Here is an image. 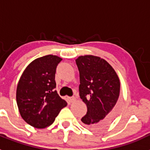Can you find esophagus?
<instances>
[{
    "label": "esophagus",
    "instance_id": "1",
    "mask_svg": "<svg viewBox=\"0 0 150 150\" xmlns=\"http://www.w3.org/2000/svg\"><path fill=\"white\" fill-rule=\"evenodd\" d=\"M76 100V98H75V97H69L68 98V100L69 102H71V103H72V102H74V100Z\"/></svg>",
    "mask_w": 150,
    "mask_h": 150
}]
</instances>
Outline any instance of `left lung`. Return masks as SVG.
Instances as JSON below:
<instances>
[{
  "label": "left lung",
  "instance_id": "8db88e82",
  "mask_svg": "<svg viewBox=\"0 0 150 150\" xmlns=\"http://www.w3.org/2000/svg\"><path fill=\"white\" fill-rule=\"evenodd\" d=\"M76 63L79 96L87 106L81 121L91 129H102L113 120L119 110L120 79L110 64L100 57L79 56Z\"/></svg>",
  "mask_w": 150,
  "mask_h": 150
}]
</instances>
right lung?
<instances>
[{
    "instance_id": "obj_1",
    "label": "right lung",
    "mask_w": 150,
    "mask_h": 150,
    "mask_svg": "<svg viewBox=\"0 0 150 150\" xmlns=\"http://www.w3.org/2000/svg\"><path fill=\"white\" fill-rule=\"evenodd\" d=\"M62 59L48 55L33 61L24 71L16 89L21 116L31 126L43 128L53 123L67 102L61 98L55 80L57 65Z\"/></svg>"
}]
</instances>
